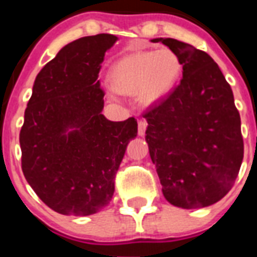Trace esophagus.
<instances>
[{"instance_id":"1","label":"esophagus","mask_w":257,"mask_h":257,"mask_svg":"<svg viewBox=\"0 0 257 257\" xmlns=\"http://www.w3.org/2000/svg\"><path fill=\"white\" fill-rule=\"evenodd\" d=\"M147 126H148V122H147V120L141 118V120L139 121V135H140V136H144Z\"/></svg>"}]
</instances>
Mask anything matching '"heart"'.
<instances>
[{
  "label": "heart",
  "instance_id": "b5f03b06",
  "mask_svg": "<svg viewBox=\"0 0 257 257\" xmlns=\"http://www.w3.org/2000/svg\"><path fill=\"white\" fill-rule=\"evenodd\" d=\"M181 72L179 56L169 49L135 52L117 60L110 68L109 93H135L143 104L161 101L175 86Z\"/></svg>",
  "mask_w": 257,
  "mask_h": 257
}]
</instances>
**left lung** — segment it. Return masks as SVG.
Masks as SVG:
<instances>
[{"instance_id": "8db88e82", "label": "left lung", "mask_w": 257, "mask_h": 257, "mask_svg": "<svg viewBox=\"0 0 257 257\" xmlns=\"http://www.w3.org/2000/svg\"><path fill=\"white\" fill-rule=\"evenodd\" d=\"M175 52L183 78L152 104L145 140L172 205L204 208L221 200L235 184L244 156L241 121L233 93L213 58L175 38H155Z\"/></svg>"}]
</instances>
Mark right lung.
Segmentation results:
<instances>
[{"label": "right lung", "mask_w": 257, "mask_h": 257, "mask_svg": "<svg viewBox=\"0 0 257 257\" xmlns=\"http://www.w3.org/2000/svg\"><path fill=\"white\" fill-rule=\"evenodd\" d=\"M113 34L78 38L37 74L20 132L21 167L37 196L61 215L88 216L106 207L137 121L101 113L98 73ZM72 128V131L69 129Z\"/></svg>", "instance_id": "add662e5"}]
</instances>
